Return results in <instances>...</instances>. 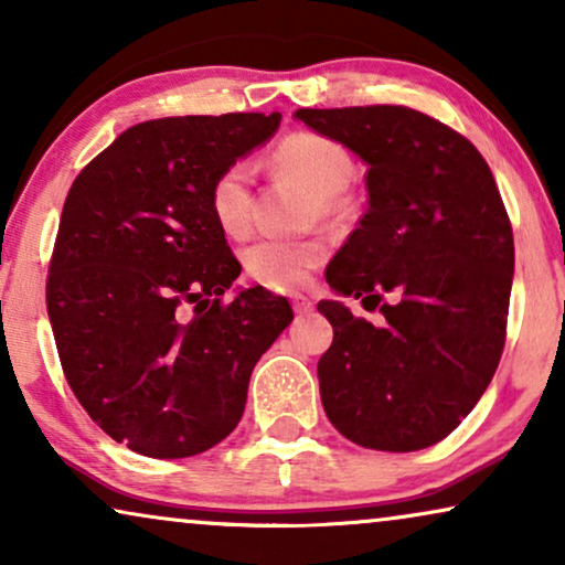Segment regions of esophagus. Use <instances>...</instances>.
Listing matches in <instances>:
<instances>
[{"label": "esophagus", "instance_id": "1", "mask_svg": "<svg viewBox=\"0 0 565 565\" xmlns=\"http://www.w3.org/2000/svg\"><path fill=\"white\" fill-rule=\"evenodd\" d=\"M292 308H296V313H311L313 303L306 296H292Z\"/></svg>", "mask_w": 565, "mask_h": 565}]
</instances>
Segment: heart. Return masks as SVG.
<instances>
[{
    "instance_id": "b5f03b06",
    "label": "heart",
    "mask_w": 565,
    "mask_h": 565,
    "mask_svg": "<svg viewBox=\"0 0 565 565\" xmlns=\"http://www.w3.org/2000/svg\"><path fill=\"white\" fill-rule=\"evenodd\" d=\"M273 164L311 184L323 211H334L339 192L352 182L354 157L337 138L296 130L288 134L273 151ZM254 167L236 159L213 177L207 188V207L213 221L231 238L249 234L254 218ZM329 244L321 236L285 238L262 236L244 249V267L257 282L273 288H292L308 280V275L327 259Z\"/></svg>"
}]
</instances>
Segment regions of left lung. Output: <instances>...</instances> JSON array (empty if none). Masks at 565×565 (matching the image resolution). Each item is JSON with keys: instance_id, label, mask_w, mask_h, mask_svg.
I'll return each mask as SVG.
<instances>
[{"instance_id": "obj_1", "label": "left lung", "mask_w": 565, "mask_h": 565, "mask_svg": "<svg viewBox=\"0 0 565 565\" xmlns=\"http://www.w3.org/2000/svg\"><path fill=\"white\" fill-rule=\"evenodd\" d=\"M296 118L370 167L367 211L327 282L383 319L319 303L334 327L319 360L323 412L370 450H424L473 412L504 352L514 275L504 200L476 146L412 107H300Z\"/></svg>"}]
</instances>
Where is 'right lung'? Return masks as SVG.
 Masks as SVG:
<instances>
[{"label": "right lung", "instance_id": "add662e5", "mask_svg": "<svg viewBox=\"0 0 565 565\" xmlns=\"http://www.w3.org/2000/svg\"><path fill=\"white\" fill-rule=\"evenodd\" d=\"M277 126L280 113L138 122L66 195L45 280L61 367L92 422L146 458L226 439L292 321L265 288L223 300L242 265L207 207L213 177Z\"/></svg>", "mask_w": 565, "mask_h": 565}]
</instances>
